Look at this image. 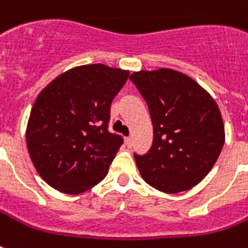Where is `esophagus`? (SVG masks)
I'll return each instance as SVG.
<instances>
[{
    "instance_id": "esophagus-1",
    "label": "esophagus",
    "mask_w": 248,
    "mask_h": 248,
    "mask_svg": "<svg viewBox=\"0 0 248 248\" xmlns=\"http://www.w3.org/2000/svg\"><path fill=\"white\" fill-rule=\"evenodd\" d=\"M124 141H126V145H127L128 148L132 147V138H130V136H127V138L124 139Z\"/></svg>"
}]
</instances>
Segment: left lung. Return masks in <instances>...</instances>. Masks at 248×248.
<instances>
[{"mask_svg":"<svg viewBox=\"0 0 248 248\" xmlns=\"http://www.w3.org/2000/svg\"><path fill=\"white\" fill-rule=\"evenodd\" d=\"M153 124L147 155H134L141 176L165 193L189 190L203 180L223 149L224 124L210 93L188 76L161 68L134 72Z\"/></svg>","mask_w":248,"mask_h":248,"instance_id":"8db88e82","label":"left lung"}]
</instances>
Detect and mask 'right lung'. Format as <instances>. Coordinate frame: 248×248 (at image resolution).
<instances>
[{"instance_id":"add662e5","label":"right lung","mask_w":248,"mask_h":248,"mask_svg":"<svg viewBox=\"0 0 248 248\" xmlns=\"http://www.w3.org/2000/svg\"><path fill=\"white\" fill-rule=\"evenodd\" d=\"M128 71L90 64L58 76L37 96L27 126V147L50 186L78 194L99 184L124 143L108 131L110 104Z\"/></svg>"}]
</instances>
